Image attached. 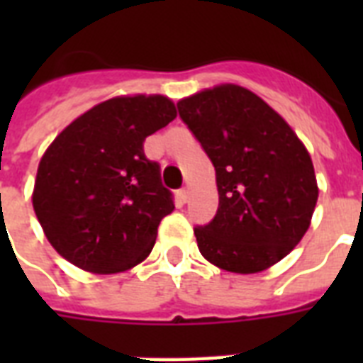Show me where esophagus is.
I'll return each mask as SVG.
<instances>
[{
	"instance_id": "esophagus-1",
	"label": "esophagus",
	"mask_w": 363,
	"mask_h": 363,
	"mask_svg": "<svg viewBox=\"0 0 363 363\" xmlns=\"http://www.w3.org/2000/svg\"><path fill=\"white\" fill-rule=\"evenodd\" d=\"M188 188H181V190H179V192H177V196H179V199H181L182 203H186L188 201Z\"/></svg>"
}]
</instances>
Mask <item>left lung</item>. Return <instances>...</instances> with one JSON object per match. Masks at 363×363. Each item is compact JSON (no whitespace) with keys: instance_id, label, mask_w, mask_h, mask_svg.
I'll use <instances>...</instances> for the list:
<instances>
[{"instance_id":"obj_1","label":"left lung","mask_w":363,"mask_h":363,"mask_svg":"<svg viewBox=\"0 0 363 363\" xmlns=\"http://www.w3.org/2000/svg\"><path fill=\"white\" fill-rule=\"evenodd\" d=\"M177 107L216 173V215L194 230L201 256L241 275L281 262L309 230L318 199L301 139L264 99L238 84L205 88Z\"/></svg>"}]
</instances>
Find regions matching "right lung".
<instances>
[{"label":"right lung","instance_id":"add662e5","mask_svg":"<svg viewBox=\"0 0 363 363\" xmlns=\"http://www.w3.org/2000/svg\"><path fill=\"white\" fill-rule=\"evenodd\" d=\"M177 116L160 94L116 96L94 105L58 133L43 154L31 194L54 250L98 275L141 264L160 220L175 209L160 165L143 141Z\"/></svg>","mask_w":363,"mask_h":363}]
</instances>
